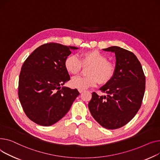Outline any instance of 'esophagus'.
Masks as SVG:
<instances>
[{
  "instance_id": "obj_1",
  "label": "esophagus",
  "mask_w": 160,
  "mask_h": 160,
  "mask_svg": "<svg viewBox=\"0 0 160 160\" xmlns=\"http://www.w3.org/2000/svg\"><path fill=\"white\" fill-rule=\"evenodd\" d=\"M78 91H79V93H82V92L84 91V90H80V89H79V90H78Z\"/></svg>"
}]
</instances>
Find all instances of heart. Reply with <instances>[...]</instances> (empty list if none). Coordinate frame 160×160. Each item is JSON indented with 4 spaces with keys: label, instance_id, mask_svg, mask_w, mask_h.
Here are the masks:
<instances>
[{
    "label": "heart",
    "instance_id": "heart-1",
    "mask_svg": "<svg viewBox=\"0 0 160 160\" xmlns=\"http://www.w3.org/2000/svg\"><path fill=\"white\" fill-rule=\"evenodd\" d=\"M82 66H90L87 70L88 76L72 78L70 84L73 88L85 90L95 87L98 82L101 84H106L113 79L116 73L114 64L108 61L106 55L97 50L81 53L80 59L74 55H69L64 61L65 70L72 75L79 73Z\"/></svg>",
    "mask_w": 160,
    "mask_h": 160
}]
</instances>
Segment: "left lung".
Returning <instances> with one entry per match:
<instances>
[{"label":"left lung","instance_id":"8db88e82","mask_svg":"<svg viewBox=\"0 0 160 160\" xmlns=\"http://www.w3.org/2000/svg\"><path fill=\"white\" fill-rule=\"evenodd\" d=\"M114 52L116 73L100 90L107 96L93 92L88 108L95 120L107 129L125 125L137 114L142 105L145 90V76L136 56L118 46L103 49Z\"/></svg>","mask_w":160,"mask_h":160}]
</instances>
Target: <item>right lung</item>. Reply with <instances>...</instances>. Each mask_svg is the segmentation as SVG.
<instances>
[{
    "mask_svg": "<svg viewBox=\"0 0 160 160\" xmlns=\"http://www.w3.org/2000/svg\"><path fill=\"white\" fill-rule=\"evenodd\" d=\"M75 46L48 42L36 48L24 62L18 95L27 117L42 126H50L67 114L79 95L77 89L61 86L70 79L64 67Z\"/></svg>",
    "mask_w": 160,
    "mask_h": 160,
    "instance_id": "add662e5",
    "label": "right lung"
}]
</instances>
